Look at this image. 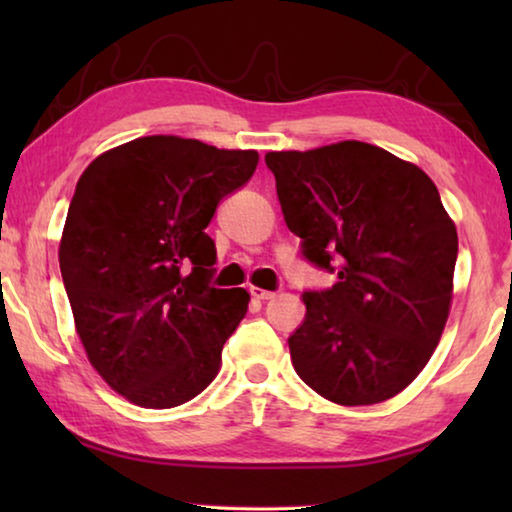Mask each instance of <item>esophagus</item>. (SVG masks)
<instances>
[{
	"instance_id": "34e87169",
	"label": "esophagus",
	"mask_w": 512,
	"mask_h": 512,
	"mask_svg": "<svg viewBox=\"0 0 512 512\" xmlns=\"http://www.w3.org/2000/svg\"><path fill=\"white\" fill-rule=\"evenodd\" d=\"M250 296H253L255 300L266 302V300L275 298V293L273 291H266V289H259V287H250Z\"/></svg>"
}]
</instances>
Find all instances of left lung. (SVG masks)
<instances>
[{
	"label": "left lung",
	"mask_w": 512,
	"mask_h": 512,
	"mask_svg": "<svg viewBox=\"0 0 512 512\" xmlns=\"http://www.w3.org/2000/svg\"><path fill=\"white\" fill-rule=\"evenodd\" d=\"M266 167L302 253L339 268L332 289L302 293L293 368L329 402L391 400L427 366L452 309L458 235L436 185L357 140L271 151Z\"/></svg>",
	"instance_id": "left-lung-1"
}]
</instances>
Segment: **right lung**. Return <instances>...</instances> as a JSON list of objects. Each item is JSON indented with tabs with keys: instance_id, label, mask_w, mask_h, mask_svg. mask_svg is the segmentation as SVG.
I'll return each instance as SVG.
<instances>
[{
	"instance_id": "1",
	"label": "right lung",
	"mask_w": 512,
	"mask_h": 512,
	"mask_svg": "<svg viewBox=\"0 0 512 512\" xmlns=\"http://www.w3.org/2000/svg\"><path fill=\"white\" fill-rule=\"evenodd\" d=\"M257 162V151L149 135L101 153L76 183L60 273L88 361L128 402L173 409L219 375L250 296L210 287L205 228Z\"/></svg>"
}]
</instances>
